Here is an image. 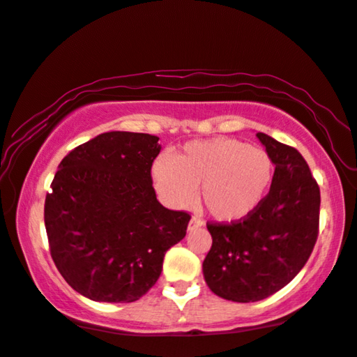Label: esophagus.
I'll return each instance as SVG.
<instances>
[{"mask_svg":"<svg viewBox=\"0 0 357 357\" xmlns=\"http://www.w3.org/2000/svg\"><path fill=\"white\" fill-rule=\"evenodd\" d=\"M203 221L199 218H197V216H193L192 219H190V222H188V231H193V229H198V227H202L203 226Z\"/></svg>","mask_w":357,"mask_h":357,"instance_id":"obj_1","label":"esophagus"}]
</instances>
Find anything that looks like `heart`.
I'll use <instances>...</instances> for the list:
<instances>
[{
  "instance_id": "1",
  "label": "heart",
  "mask_w": 357,
  "mask_h": 357,
  "mask_svg": "<svg viewBox=\"0 0 357 357\" xmlns=\"http://www.w3.org/2000/svg\"><path fill=\"white\" fill-rule=\"evenodd\" d=\"M275 164L265 149L236 138L192 141L153 164L155 188L169 206L188 208L197 197L221 222H237L257 211L271 187Z\"/></svg>"
}]
</instances>
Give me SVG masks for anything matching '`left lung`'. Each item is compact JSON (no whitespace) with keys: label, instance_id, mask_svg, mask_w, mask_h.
<instances>
[{"label":"left lung","instance_id":"1","mask_svg":"<svg viewBox=\"0 0 357 357\" xmlns=\"http://www.w3.org/2000/svg\"><path fill=\"white\" fill-rule=\"evenodd\" d=\"M257 138L275 164L271 188L255 213L237 222H208L211 250L203 261L214 294L263 301L294 280L319 236L320 188L296 148L265 133Z\"/></svg>","mask_w":357,"mask_h":357}]
</instances>
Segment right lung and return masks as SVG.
<instances>
[{
	"label": "right lung",
	"instance_id": "right-lung-1",
	"mask_svg": "<svg viewBox=\"0 0 357 357\" xmlns=\"http://www.w3.org/2000/svg\"><path fill=\"white\" fill-rule=\"evenodd\" d=\"M159 138L109 131L58 165L45 198L50 255L76 292L135 302L159 280L165 252L187 234L190 214L155 198L151 167Z\"/></svg>",
	"mask_w": 357,
	"mask_h": 357
}]
</instances>
